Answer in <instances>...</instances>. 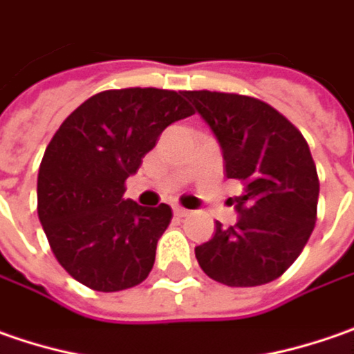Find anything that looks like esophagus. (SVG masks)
Masks as SVG:
<instances>
[{
  "mask_svg": "<svg viewBox=\"0 0 354 354\" xmlns=\"http://www.w3.org/2000/svg\"><path fill=\"white\" fill-rule=\"evenodd\" d=\"M188 214H190V212H188V209H186V207L174 206V216H176V218H186V216H188Z\"/></svg>",
  "mask_w": 354,
  "mask_h": 354,
  "instance_id": "esophagus-1",
  "label": "esophagus"
}]
</instances>
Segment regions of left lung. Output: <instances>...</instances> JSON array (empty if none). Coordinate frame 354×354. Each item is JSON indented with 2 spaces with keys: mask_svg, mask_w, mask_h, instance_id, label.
<instances>
[{
  "mask_svg": "<svg viewBox=\"0 0 354 354\" xmlns=\"http://www.w3.org/2000/svg\"><path fill=\"white\" fill-rule=\"evenodd\" d=\"M222 147L225 176L239 180L236 225L216 222L196 248L207 277L230 287L277 279L299 257L317 222L319 178L307 140L263 100L212 91H184Z\"/></svg>",
  "mask_w": 354,
  "mask_h": 354,
  "instance_id": "obj_1",
  "label": "left lung"
}]
</instances>
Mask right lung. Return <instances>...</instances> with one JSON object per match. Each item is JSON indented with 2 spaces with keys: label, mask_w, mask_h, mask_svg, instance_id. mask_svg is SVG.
Here are the masks:
<instances>
[{
  "label": "right lung",
  "mask_w": 354,
  "mask_h": 354,
  "mask_svg": "<svg viewBox=\"0 0 354 354\" xmlns=\"http://www.w3.org/2000/svg\"><path fill=\"white\" fill-rule=\"evenodd\" d=\"M190 115L182 93L134 86L97 93L63 120L39 166L37 214L73 279L104 293L147 279L172 209L124 200V182L162 131Z\"/></svg>",
  "instance_id": "obj_1"
}]
</instances>
